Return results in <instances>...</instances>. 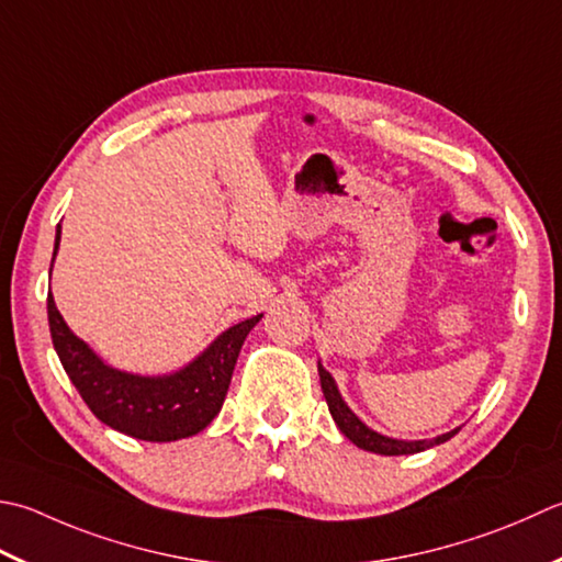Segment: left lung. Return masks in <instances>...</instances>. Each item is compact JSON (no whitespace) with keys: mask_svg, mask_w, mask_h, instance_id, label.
Segmentation results:
<instances>
[{"mask_svg":"<svg viewBox=\"0 0 562 562\" xmlns=\"http://www.w3.org/2000/svg\"><path fill=\"white\" fill-rule=\"evenodd\" d=\"M318 380H322V390H324V397H326V404H328V412H331L336 426L340 428V434H344L348 441H353L358 448L370 450V453H378V456H414V453H422V450H428V448L450 441V438H453L460 431V426H458V428H453V431L441 434L436 438H422V441H402V438L378 434L375 428H370L366 422H360L358 414L350 409L344 397H340L338 384L331 378V372H328L322 366V360H318Z\"/></svg>","mask_w":562,"mask_h":562,"instance_id":"left-lung-1","label":"left lung"}]
</instances>
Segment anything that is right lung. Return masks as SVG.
<instances>
[{"label":"right lung","instance_id":"obj_1","mask_svg":"<svg viewBox=\"0 0 562 562\" xmlns=\"http://www.w3.org/2000/svg\"><path fill=\"white\" fill-rule=\"evenodd\" d=\"M58 248L60 224L55 228L53 262ZM260 318L262 314L228 326L180 370L138 375L109 366L80 336H75L55 306L53 294H48L53 348L85 404L114 431L150 443L190 438L214 422L224 406L240 346Z\"/></svg>","mask_w":562,"mask_h":562}]
</instances>
